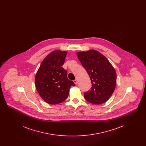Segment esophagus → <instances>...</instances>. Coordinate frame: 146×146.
<instances>
[{
    "instance_id": "esophagus-1",
    "label": "esophagus",
    "mask_w": 146,
    "mask_h": 146,
    "mask_svg": "<svg viewBox=\"0 0 146 146\" xmlns=\"http://www.w3.org/2000/svg\"><path fill=\"white\" fill-rule=\"evenodd\" d=\"M74 83L75 84H77V83H78V80H77V79L74 80Z\"/></svg>"
}]
</instances>
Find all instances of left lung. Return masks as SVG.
<instances>
[{
  "label": "left lung",
  "instance_id": "obj_1",
  "mask_svg": "<svg viewBox=\"0 0 146 146\" xmlns=\"http://www.w3.org/2000/svg\"><path fill=\"white\" fill-rule=\"evenodd\" d=\"M76 55L90 78V90L84 93L91 104H101L111 97L117 84L115 70L108 60L95 50L79 51Z\"/></svg>",
  "mask_w": 146,
  "mask_h": 146
}]
</instances>
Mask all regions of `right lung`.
Segmentation results:
<instances>
[{"mask_svg":"<svg viewBox=\"0 0 146 146\" xmlns=\"http://www.w3.org/2000/svg\"><path fill=\"white\" fill-rule=\"evenodd\" d=\"M67 51L54 50L45 57L35 76L36 90L47 104H57L68 96L73 82L67 78V70L62 65Z\"/></svg>","mask_w":146,"mask_h":146,"instance_id":"obj_1","label":"right lung"}]
</instances>
